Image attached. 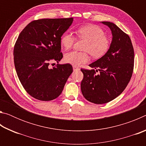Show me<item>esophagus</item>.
I'll list each match as a JSON object with an SVG mask.
<instances>
[{"instance_id":"34e87169","label":"esophagus","mask_w":146,"mask_h":146,"mask_svg":"<svg viewBox=\"0 0 146 146\" xmlns=\"http://www.w3.org/2000/svg\"><path fill=\"white\" fill-rule=\"evenodd\" d=\"M73 69L74 71H78L79 70H80V68L77 67V66H73Z\"/></svg>"}]
</instances>
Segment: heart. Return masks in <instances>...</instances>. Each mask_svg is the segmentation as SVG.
Listing matches in <instances>:
<instances>
[{"mask_svg": "<svg viewBox=\"0 0 146 146\" xmlns=\"http://www.w3.org/2000/svg\"><path fill=\"white\" fill-rule=\"evenodd\" d=\"M76 35L79 38L87 40L84 50L88 51L95 58H99L107 52L110 47V40L105 36V32L97 25H86L78 28ZM75 36L67 31L60 36V44L65 49H70L75 41ZM66 62L73 66H80L90 60L88 52L72 51L64 55Z\"/></svg>", "mask_w": 146, "mask_h": 146, "instance_id": "1", "label": "heart"}]
</instances>
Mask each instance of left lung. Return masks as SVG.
<instances>
[{"label": "left lung", "mask_w": 146, "mask_h": 146, "mask_svg": "<svg viewBox=\"0 0 146 146\" xmlns=\"http://www.w3.org/2000/svg\"><path fill=\"white\" fill-rule=\"evenodd\" d=\"M102 24L111 30L112 42L107 53L90 64L100 74L96 75L95 70L81 69L82 95L97 104L108 103L119 96L129 82L134 68V49L129 35L112 23Z\"/></svg>", "instance_id": "obj_1"}]
</instances>
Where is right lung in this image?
<instances>
[{
	"label": "right lung",
	"mask_w": 146,
	"mask_h": 146,
	"mask_svg": "<svg viewBox=\"0 0 146 146\" xmlns=\"http://www.w3.org/2000/svg\"><path fill=\"white\" fill-rule=\"evenodd\" d=\"M73 18L42 19L29 23L18 36L13 49L14 64L19 80L29 95L42 101L60 95L73 72L70 64L49 68L63 57L60 36Z\"/></svg>",
	"instance_id": "right-lung-1"
}]
</instances>
